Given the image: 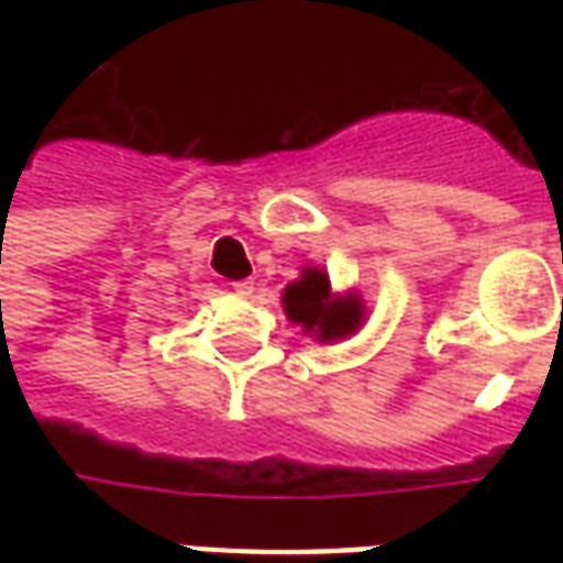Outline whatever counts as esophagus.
<instances>
[{
  "label": "esophagus",
  "mask_w": 563,
  "mask_h": 563,
  "mask_svg": "<svg viewBox=\"0 0 563 563\" xmlns=\"http://www.w3.org/2000/svg\"><path fill=\"white\" fill-rule=\"evenodd\" d=\"M232 289L238 295H244V298H246V295L256 292V283H253V280H238V283H232Z\"/></svg>",
  "instance_id": "34e87169"
}]
</instances>
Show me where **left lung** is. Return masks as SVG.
<instances>
[{
	"label": "left lung",
	"instance_id": "obj_1",
	"mask_svg": "<svg viewBox=\"0 0 563 563\" xmlns=\"http://www.w3.org/2000/svg\"><path fill=\"white\" fill-rule=\"evenodd\" d=\"M283 313L301 331L313 334V341H343L365 322V301L355 292H334L329 274L317 265L301 268V277L283 289Z\"/></svg>",
	"mask_w": 563,
	"mask_h": 563
}]
</instances>
